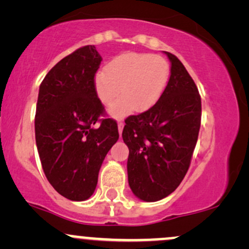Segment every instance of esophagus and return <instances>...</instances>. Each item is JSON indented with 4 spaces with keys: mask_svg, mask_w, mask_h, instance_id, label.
Wrapping results in <instances>:
<instances>
[{
    "mask_svg": "<svg viewBox=\"0 0 249 249\" xmlns=\"http://www.w3.org/2000/svg\"><path fill=\"white\" fill-rule=\"evenodd\" d=\"M123 127H124V123H123V122H118V132H119V134H122V132H123Z\"/></svg>",
    "mask_w": 249,
    "mask_h": 249,
    "instance_id": "1",
    "label": "esophagus"
}]
</instances>
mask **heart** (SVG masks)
I'll use <instances>...</instances> for the list:
<instances>
[{"instance_id": "obj_1", "label": "heart", "mask_w": 249, "mask_h": 249, "mask_svg": "<svg viewBox=\"0 0 249 249\" xmlns=\"http://www.w3.org/2000/svg\"><path fill=\"white\" fill-rule=\"evenodd\" d=\"M170 78V64L161 56L125 53L115 57L107 70L96 73L93 87L99 101L110 104L119 92L123 96L108 107L113 117L144 112L159 101Z\"/></svg>"}]
</instances>
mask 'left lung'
Here are the masks:
<instances>
[{
    "label": "left lung",
    "instance_id": "8db88e82",
    "mask_svg": "<svg viewBox=\"0 0 249 249\" xmlns=\"http://www.w3.org/2000/svg\"><path fill=\"white\" fill-rule=\"evenodd\" d=\"M171 76L159 101L125 119L128 185L137 198L158 201L170 196L187 173L201 121V98L182 63L164 51Z\"/></svg>",
    "mask_w": 249,
    "mask_h": 249
}]
</instances>
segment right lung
<instances>
[{
  "label": "right lung",
  "mask_w": 249,
  "mask_h": 249,
  "mask_svg": "<svg viewBox=\"0 0 249 249\" xmlns=\"http://www.w3.org/2000/svg\"><path fill=\"white\" fill-rule=\"evenodd\" d=\"M101 62L95 45H85L61 59L39 85L37 151L51 186L72 201L92 196L103 160L119 138L113 119H99L104 107L93 81Z\"/></svg>",
  "instance_id": "right-lung-1"
}]
</instances>
